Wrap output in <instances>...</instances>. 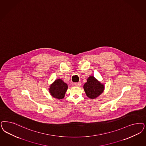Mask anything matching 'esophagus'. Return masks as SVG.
<instances>
[{
  "label": "esophagus",
  "instance_id": "obj_1",
  "mask_svg": "<svg viewBox=\"0 0 146 146\" xmlns=\"http://www.w3.org/2000/svg\"><path fill=\"white\" fill-rule=\"evenodd\" d=\"M74 85L76 86H80L81 85V82H76L74 84Z\"/></svg>",
  "mask_w": 146,
  "mask_h": 146
}]
</instances>
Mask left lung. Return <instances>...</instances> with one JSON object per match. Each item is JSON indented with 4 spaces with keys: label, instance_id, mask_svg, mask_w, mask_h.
Returning a JSON list of instances; mask_svg holds the SVG:
<instances>
[{
    "label": "left lung",
    "instance_id": "obj_1",
    "mask_svg": "<svg viewBox=\"0 0 146 146\" xmlns=\"http://www.w3.org/2000/svg\"><path fill=\"white\" fill-rule=\"evenodd\" d=\"M104 85L101 84L93 76H90L84 85L86 96L90 99H96L104 91Z\"/></svg>",
    "mask_w": 146,
    "mask_h": 146
}]
</instances>
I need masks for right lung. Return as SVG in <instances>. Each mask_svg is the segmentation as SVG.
<instances>
[{
  "instance_id": "1",
  "label": "right lung",
  "mask_w": 146,
  "mask_h": 146,
  "mask_svg": "<svg viewBox=\"0 0 146 146\" xmlns=\"http://www.w3.org/2000/svg\"><path fill=\"white\" fill-rule=\"evenodd\" d=\"M68 86L60 79L55 80V81L50 86L49 92L50 95L54 98L61 99H63L67 90Z\"/></svg>"
}]
</instances>
